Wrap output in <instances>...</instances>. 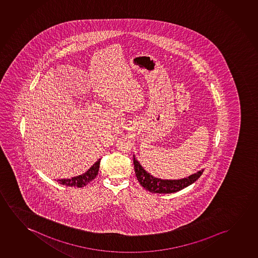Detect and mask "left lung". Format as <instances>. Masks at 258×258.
<instances>
[{
  "mask_svg": "<svg viewBox=\"0 0 258 258\" xmlns=\"http://www.w3.org/2000/svg\"><path fill=\"white\" fill-rule=\"evenodd\" d=\"M133 162H134L135 173L139 183L141 184V186L145 187L146 190L150 191L152 193H157V194H170V193H174L177 191L181 190L184 187L194 183L195 181L198 180V178L201 176L202 173H204V170H201L198 173L192 174L190 176L184 178L181 180H161L147 173L136 159L135 156L133 157Z\"/></svg>",
  "mask_w": 258,
  "mask_h": 258,
  "instance_id": "obj_1",
  "label": "left lung"
}]
</instances>
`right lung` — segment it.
I'll use <instances>...</instances> for the list:
<instances>
[{"instance_id": "1", "label": "right lung", "mask_w": 258, "mask_h": 258, "mask_svg": "<svg viewBox=\"0 0 258 258\" xmlns=\"http://www.w3.org/2000/svg\"><path fill=\"white\" fill-rule=\"evenodd\" d=\"M99 164H100V159L97 162L94 163L93 166L84 174L79 175V176L73 177L71 179H60V180H57V181L61 185H65L69 187H82L86 186L92 180H94L96 176L98 175Z\"/></svg>"}]
</instances>
